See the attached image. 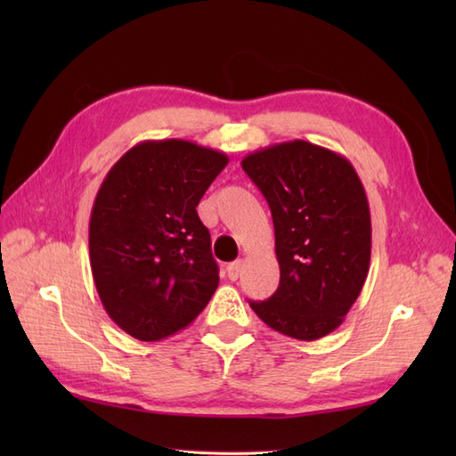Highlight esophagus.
I'll return each mask as SVG.
<instances>
[{
    "instance_id": "1",
    "label": "esophagus",
    "mask_w": 456,
    "mask_h": 456,
    "mask_svg": "<svg viewBox=\"0 0 456 456\" xmlns=\"http://www.w3.org/2000/svg\"><path fill=\"white\" fill-rule=\"evenodd\" d=\"M243 266H245V263L243 260H237V263H231L229 266H227V276H229V280H239L240 278V274H243Z\"/></svg>"
}]
</instances>
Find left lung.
<instances>
[{
    "label": "left lung",
    "instance_id": "left-lung-1",
    "mask_svg": "<svg viewBox=\"0 0 456 456\" xmlns=\"http://www.w3.org/2000/svg\"><path fill=\"white\" fill-rule=\"evenodd\" d=\"M274 221L280 284L248 302L274 331L315 341L343 323L370 268L372 225L353 164L307 141H288L243 159Z\"/></svg>",
    "mask_w": 456,
    "mask_h": 456
}]
</instances>
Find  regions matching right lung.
<instances>
[{"label":"right lung","instance_id":"add662e5","mask_svg":"<svg viewBox=\"0 0 456 456\" xmlns=\"http://www.w3.org/2000/svg\"><path fill=\"white\" fill-rule=\"evenodd\" d=\"M227 154L142 141L113 164L90 217V265L105 312L139 341L186 329L219 284L198 203Z\"/></svg>","mask_w":456,"mask_h":456}]
</instances>
